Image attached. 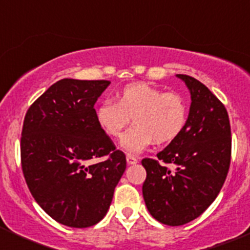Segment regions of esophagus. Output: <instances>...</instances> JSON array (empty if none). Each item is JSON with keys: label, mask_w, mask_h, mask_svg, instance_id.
<instances>
[{"label": "esophagus", "mask_w": 250, "mask_h": 250, "mask_svg": "<svg viewBox=\"0 0 250 250\" xmlns=\"http://www.w3.org/2000/svg\"><path fill=\"white\" fill-rule=\"evenodd\" d=\"M126 163L129 165H134L138 163V159L135 158V156H132V155H127L126 156Z\"/></svg>", "instance_id": "esophagus-1"}]
</instances>
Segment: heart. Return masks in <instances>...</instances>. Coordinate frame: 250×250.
Listing matches in <instances>:
<instances>
[{
  "mask_svg": "<svg viewBox=\"0 0 250 250\" xmlns=\"http://www.w3.org/2000/svg\"><path fill=\"white\" fill-rule=\"evenodd\" d=\"M95 118L103 131L112 138L120 136L132 118L134 125L121 136L120 147L129 154H139L154 141L167 144L183 131L187 104L175 92L134 83L116 94V101H101L95 109Z\"/></svg>",
  "mask_w": 250,
  "mask_h": 250,
  "instance_id": "obj_1",
  "label": "heart"
}]
</instances>
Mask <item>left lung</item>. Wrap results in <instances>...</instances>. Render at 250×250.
Returning <instances> with one entry per match:
<instances>
[{"instance_id":"left-lung-1","label":"left lung","mask_w":250,"mask_h":250,"mask_svg":"<svg viewBox=\"0 0 250 250\" xmlns=\"http://www.w3.org/2000/svg\"><path fill=\"white\" fill-rule=\"evenodd\" d=\"M190 92V109L183 131L158 155L141 161L146 170L143 196L158 222L178 227L202 215L215 200L230 165L228 112L200 81L178 74ZM165 164L176 167L170 170Z\"/></svg>"}]
</instances>
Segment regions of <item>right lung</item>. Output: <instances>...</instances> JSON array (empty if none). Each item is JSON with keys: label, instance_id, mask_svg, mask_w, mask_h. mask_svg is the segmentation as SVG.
<instances>
[{"label": "right lung", "instance_id": "1", "mask_svg": "<svg viewBox=\"0 0 250 250\" xmlns=\"http://www.w3.org/2000/svg\"><path fill=\"white\" fill-rule=\"evenodd\" d=\"M106 80L62 79L27 110L21 164L31 194L48 215L71 228L98 224L109 210L126 158L98 125L94 105ZM106 156L101 163L91 160Z\"/></svg>", "mask_w": 250, "mask_h": 250}]
</instances>
